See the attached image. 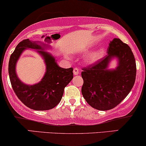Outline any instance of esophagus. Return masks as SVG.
Listing matches in <instances>:
<instances>
[{
	"label": "esophagus",
	"mask_w": 146,
	"mask_h": 146,
	"mask_svg": "<svg viewBox=\"0 0 146 146\" xmlns=\"http://www.w3.org/2000/svg\"><path fill=\"white\" fill-rule=\"evenodd\" d=\"M73 72H74V75L79 74V69H78V68H74Z\"/></svg>",
	"instance_id": "esophagus-1"
}]
</instances>
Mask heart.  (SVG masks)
I'll return each instance as SVG.
<instances>
[{"mask_svg": "<svg viewBox=\"0 0 146 146\" xmlns=\"http://www.w3.org/2000/svg\"><path fill=\"white\" fill-rule=\"evenodd\" d=\"M104 53V50L103 48H99L97 51H93L91 53H90L89 55L85 59V62L89 64H93L98 62L99 59H100L103 57Z\"/></svg>", "mask_w": 146, "mask_h": 146, "instance_id": "heart-1", "label": "heart"}]
</instances>
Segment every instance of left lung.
<instances>
[{
    "instance_id": "8db88e82",
    "label": "left lung",
    "mask_w": 146,
    "mask_h": 146,
    "mask_svg": "<svg viewBox=\"0 0 146 146\" xmlns=\"http://www.w3.org/2000/svg\"><path fill=\"white\" fill-rule=\"evenodd\" d=\"M107 55L95 64L82 68V94L86 102L98 110L116 107L130 93L136 77L135 57L128 44L119 38L110 42ZM119 59L116 69L108 70L111 58Z\"/></svg>"
}]
</instances>
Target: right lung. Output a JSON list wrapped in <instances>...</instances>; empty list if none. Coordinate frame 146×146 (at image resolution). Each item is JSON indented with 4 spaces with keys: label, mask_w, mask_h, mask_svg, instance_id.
Listing matches in <instances>:
<instances>
[{
    "label": "right lung",
    "mask_w": 146,
    "mask_h": 146,
    "mask_svg": "<svg viewBox=\"0 0 146 146\" xmlns=\"http://www.w3.org/2000/svg\"><path fill=\"white\" fill-rule=\"evenodd\" d=\"M44 45L29 39L23 40L11 55L9 62V78L14 92L25 106L35 110H48L55 108L62 100L64 88L73 78V68L59 67L51 54L42 51L45 48ZM26 48L41 49L37 52L43 57L47 66L46 74L41 81L33 86L21 82L15 72L16 63Z\"/></svg>",
    "instance_id": "right-lung-1"
}]
</instances>
